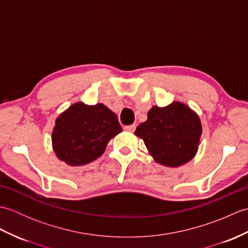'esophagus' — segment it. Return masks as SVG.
Instances as JSON below:
<instances>
[{"label": "esophagus", "instance_id": "1", "mask_svg": "<svg viewBox=\"0 0 248 248\" xmlns=\"http://www.w3.org/2000/svg\"><path fill=\"white\" fill-rule=\"evenodd\" d=\"M124 129L125 131H129V132H133V131L136 129V124H130V125H125Z\"/></svg>", "mask_w": 248, "mask_h": 248}]
</instances>
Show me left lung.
<instances>
[{
	"label": "left lung",
	"instance_id": "1",
	"mask_svg": "<svg viewBox=\"0 0 248 248\" xmlns=\"http://www.w3.org/2000/svg\"><path fill=\"white\" fill-rule=\"evenodd\" d=\"M147 117L134 134L144 140L156 163L178 167L197 154L202 123L187 105L175 101L164 108L152 107Z\"/></svg>",
	"mask_w": 248,
	"mask_h": 248
}]
</instances>
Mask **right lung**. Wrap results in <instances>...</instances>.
Wrapping results in <instances>:
<instances>
[{
	"label": "right lung",
	"instance_id": "right-lung-1",
	"mask_svg": "<svg viewBox=\"0 0 248 248\" xmlns=\"http://www.w3.org/2000/svg\"><path fill=\"white\" fill-rule=\"evenodd\" d=\"M121 131L117 115L104 104L77 102L56 118L52 145L61 161L81 166L101 156L109 140Z\"/></svg>",
	"mask_w": 248,
	"mask_h": 248
}]
</instances>
